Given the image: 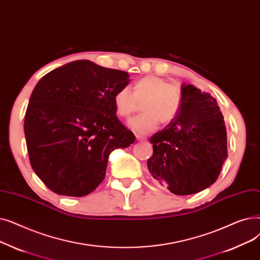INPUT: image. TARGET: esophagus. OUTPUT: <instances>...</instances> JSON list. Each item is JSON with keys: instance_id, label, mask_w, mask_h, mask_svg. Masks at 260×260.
<instances>
[{"instance_id": "1", "label": "esophagus", "mask_w": 260, "mask_h": 260, "mask_svg": "<svg viewBox=\"0 0 260 260\" xmlns=\"http://www.w3.org/2000/svg\"><path fill=\"white\" fill-rule=\"evenodd\" d=\"M137 140L139 142H145L146 141V138L143 137V135H140V134H137Z\"/></svg>"}]
</instances>
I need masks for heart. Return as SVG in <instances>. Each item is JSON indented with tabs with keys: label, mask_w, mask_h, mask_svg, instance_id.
I'll list each match as a JSON object with an SVG mask.
<instances>
[{
	"label": "heart",
	"mask_w": 260,
	"mask_h": 260,
	"mask_svg": "<svg viewBox=\"0 0 260 260\" xmlns=\"http://www.w3.org/2000/svg\"><path fill=\"white\" fill-rule=\"evenodd\" d=\"M182 100L179 86L149 75L135 81L132 92L128 88L118 89L113 95V106L117 116L128 118L142 104L144 113L129 120L128 126L137 133L146 134L154 131L158 122L166 126L174 120L180 112Z\"/></svg>",
	"instance_id": "b5f03b06"
}]
</instances>
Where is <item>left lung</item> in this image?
I'll return each mask as SVG.
<instances>
[{"mask_svg":"<svg viewBox=\"0 0 260 260\" xmlns=\"http://www.w3.org/2000/svg\"><path fill=\"white\" fill-rule=\"evenodd\" d=\"M182 98L177 117L149 139L153 154L147 166L170 192L186 196L216 182L228 157V137L223 116L211 94L183 84Z\"/></svg>","mask_w":260,"mask_h":260,"instance_id":"8db88e82","label":"left lung"}]
</instances>
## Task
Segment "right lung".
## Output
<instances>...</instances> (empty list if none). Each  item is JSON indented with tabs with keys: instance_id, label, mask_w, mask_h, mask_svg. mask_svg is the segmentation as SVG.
<instances>
[{
	"instance_id": "right-lung-1",
	"label": "right lung",
	"mask_w": 260,
	"mask_h": 260,
	"mask_svg": "<svg viewBox=\"0 0 260 260\" xmlns=\"http://www.w3.org/2000/svg\"><path fill=\"white\" fill-rule=\"evenodd\" d=\"M126 72L78 60L37 83L24 119L36 175L52 191L89 194L105 177L110 153L135 142L118 120L113 95L129 84Z\"/></svg>"
}]
</instances>
